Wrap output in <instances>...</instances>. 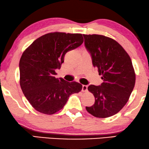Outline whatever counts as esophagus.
Returning a JSON list of instances; mask_svg holds the SVG:
<instances>
[{"mask_svg":"<svg viewBox=\"0 0 149 149\" xmlns=\"http://www.w3.org/2000/svg\"><path fill=\"white\" fill-rule=\"evenodd\" d=\"M82 92H86L88 91V86H87V85H82Z\"/></svg>","mask_w":149,"mask_h":149,"instance_id":"obj_1","label":"esophagus"}]
</instances>
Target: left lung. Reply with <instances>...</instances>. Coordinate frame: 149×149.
<instances>
[{
  "label": "left lung",
  "instance_id": "obj_1",
  "mask_svg": "<svg viewBox=\"0 0 149 149\" xmlns=\"http://www.w3.org/2000/svg\"><path fill=\"white\" fill-rule=\"evenodd\" d=\"M83 36L92 64L104 80L100 86L88 87L95 103L86 109L96 118H108L118 113L127 102L135 86V70L130 55L116 41L97 34Z\"/></svg>",
  "mask_w": 149,
  "mask_h": 149
}]
</instances>
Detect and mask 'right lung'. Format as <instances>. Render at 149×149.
I'll list each match as a JSON object with an SVG mask.
<instances>
[{
	"mask_svg": "<svg viewBox=\"0 0 149 149\" xmlns=\"http://www.w3.org/2000/svg\"><path fill=\"white\" fill-rule=\"evenodd\" d=\"M80 33L53 32L36 40L19 60V84L24 96L40 113L52 115L61 109L70 95L82 86L55 78L66 53L83 43Z\"/></svg>",
	"mask_w": 149,
	"mask_h": 149,
	"instance_id": "1",
	"label": "right lung"
}]
</instances>
